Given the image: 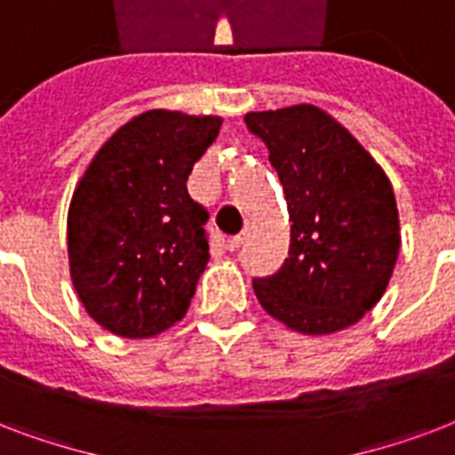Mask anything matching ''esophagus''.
<instances>
[{"instance_id": "obj_1", "label": "esophagus", "mask_w": 455, "mask_h": 455, "mask_svg": "<svg viewBox=\"0 0 455 455\" xmlns=\"http://www.w3.org/2000/svg\"><path fill=\"white\" fill-rule=\"evenodd\" d=\"M243 241H245V234L228 235V238H227V250H231V252H234V250L241 248V243H243Z\"/></svg>"}]
</instances>
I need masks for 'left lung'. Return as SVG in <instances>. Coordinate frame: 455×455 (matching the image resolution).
Here are the masks:
<instances>
[{
	"mask_svg": "<svg viewBox=\"0 0 455 455\" xmlns=\"http://www.w3.org/2000/svg\"><path fill=\"white\" fill-rule=\"evenodd\" d=\"M245 124L269 148L292 221L283 267L252 281L257 299L291 331H345L382 298L399 257L387 174L335 117L309 103L248 113Z\"/></svg>",
	"mask_w": 455,
	"mask_h": 455,
	"instance_id": "1",
	"label": "left lung"
}]
</instances>
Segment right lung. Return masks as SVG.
I'll list each match as a JSON object with an SVG mask.
<instances>
[{"instance_id": "obj_1", "label": "right lung", "mask_w": 455, "mask_h": 455, "mask_svg": "<svg viewBox=\"0 0 455 455\" xmlns=\"http://www.w3.org/2000/svg\"><path fill=\"white\" fill-rule=\"evenodd\" d=\"M217 116L146 110L99 148L68 210V259L96 323L144 339L181 321L210 259L207 210L186 181Z\"/></svg>"}]
</instances>
